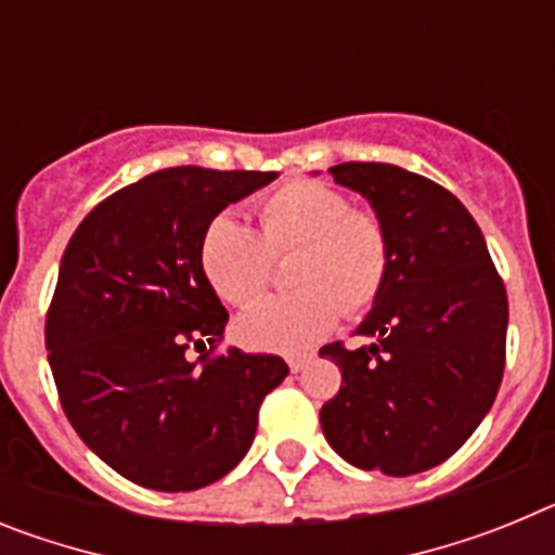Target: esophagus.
I'll list each match as a JSON object with an SVG mask.
<instances>
[{
	"label": "esophagus",
	"instance_id": "obj_1",
	"mask_svg": "<svg viewBox=\"0 0 555 555\" xmlns=\"http://www.w3.org/2000/svg\"><path fill=\"white\" fill-rule=\"evenodd\" d=\"M308 364H311V356H292V358H288V370H292V372H302Z\"/></svg>",
	"mask_w": 555,
	"mask_h": 555
}]
</instances>
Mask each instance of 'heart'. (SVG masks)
Segmentation results:
<instances>
[{
	"label": "heart",
	"instance_id": "1",
	"mask_svg": "<svg viewBox=\"0 0 555 555\" xmlns=\"http://www.w3.org/2000/svg\"><path fill=\"white\" fill-rule=\"evenodd\" d=\"M261 233L235 214H217L199 235V269L230 306L267 288L274 255L297 249L294 292L255 302L235 320L249 350L302 352L336 327L341 308L364 313L380 300L395 267L391 235L372 210L352 208L322 180H288L258 203Z\"/></svg>",
	"mask_w": 555,
	"mask_h": 555
}]
</instances>
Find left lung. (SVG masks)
Instances as JSON below:
<instances>
[{
  "label": "left lung",
  "mask_w": 555,
  "mask_h": 555,
  "mask_svg": "<svg viewBox=\"0 0 555 555\" xmlns=\"http://www.w3.org/2000/svg\"><path fill=\"white\" fill-rule=\"evenodd\" d=\"M338 185L370 199L395 247L386 292L358 333L320 356L341 389L320 411L325 439L358 469L425 473L467 442L506 366V286L469 210L434 180L391 164H338Z\"/></svg>",
  "instance_id": "obj_1"
}]
</instances>
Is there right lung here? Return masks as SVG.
<instances>
[{"instance_id":"right-lung-1","label":"right lung","mask_w":555,"mask_h":555,"mask_svg":"<svg viewBox=\"0 0 555 555\" xmlns=\"http://www.w3.org/2000/svg\"><path fill=\"white\" fill-rule=\"evenodd\" d=\"M274 171L175 166L102 199L68 238L47 311L61 405L107 467L191 492L247 455L281 356H210L228 311L199 269V235ZM204 356L188 361V347Z\"/></svg>"}]
</instances>
